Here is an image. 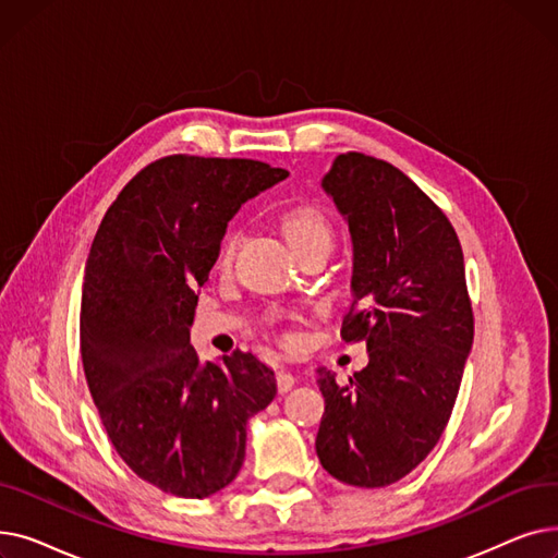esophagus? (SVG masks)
<instances>
[{
    "mask_svg": "<svg viewBox=\"0 0 558 558\" xmlns=\"http://www.w3.org/2000/svg\"><path fill=\"white\" fill-rule=\"evenodd\" d=\"M276 383H278V391H280V393H287V391H291V387H294L296 377L291 375V373H287V371H280V373L276 375Z\"/></svg>",
    "mask_w": 558,
    "mask_h": 558,
    "instance_id": "34e87169",
    "label": "esophagus"
}]
</instances>
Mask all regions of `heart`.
<instances>
[{
	"instance_id": "heart-1",
	"label": "heart",
	"mask_w": 558,
	"mask_h": 558,
	"mask_svg": "<svg viewBox=\"0 0 558 558\" xmlns=\"http://www.w3.org/2000/svg\"><path fill=\"white\" fill-rule=\"evenodd\" d=\"M282 232L296 255L312 251V248H330L332 244V223L324 210L316 205H296L282 215ZM240 244V230H230L221 244L219 262L228 264L238 251Z\"/></svg>"
}]
</instances>
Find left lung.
<instances>
[{
	"mask_svg": "<svg viewBox=\"0 0 558 558\" xmlns=\"http://www.w3.org/2000/svg\"><path fill=\"white\" fill-rule=\"evenodd\" d=\"M324 190L353 234L341 339L364 341L368 364L348 385L318 371L316 454L335 480L383 488L412 473L450 421L475 335L463 253L446 213L385 160L341 154Z\"/></svg>",
	"mask_w": 558,
	"mask_h": 558,
	"instance_id": "obj_1",
	"label": "left lung"
}]
</instances>
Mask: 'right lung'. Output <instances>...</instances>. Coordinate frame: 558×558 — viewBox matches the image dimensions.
Returning <instances> with one entry per match:
<instances>
[{
	"label": "right lung",
	"mask_w": 558,
	"mask_h": 558,
	"mask_svg": "<svg viewBox=\"0 0 558 558\" xmlns=\"http://www.w3.org/2000/svg\"><path fill=\"white\" fill-rule=\"evenodd\" d=\"M287 179L248 158L165 156L108 208L85 264L81 360L110 444L131 471L179 497L238 477L246 423L276 398L274 371L234 350L201 364L196 289L242 203Z\"/></svg>",
	"instance_id": "1"
}]
</instances>
